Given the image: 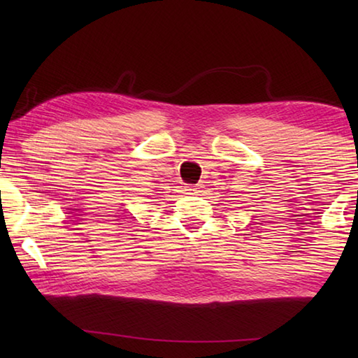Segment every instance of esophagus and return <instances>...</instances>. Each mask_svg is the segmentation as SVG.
<instances>
[{"instance_id": "esophagus-1", "label": "esophagus", "mask_w": 358, "mask_h": 358, "mask_svg": "<svg viewBox=\"0 0 358 358\" xmlns=\"http://www.w3.org/2000/svg\"><path fill=\"white\" fill-rule=\"evenodd\" d=\"M185 191H186V192H189V194H194V192H197V186H194V185H187V186H185Z\"/></svg>"}]
</instances>
